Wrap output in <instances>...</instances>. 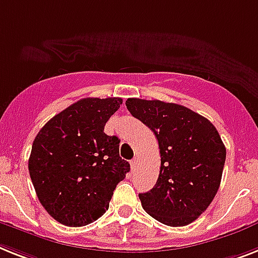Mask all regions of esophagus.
Returning a JSON list of instances; mask_svg holds the SVG:
<instances>
[{
	"label": "esophagus",
	"mask_w": 258,
	"mask_h": 258,
	"mask_svg": "<svg viewBox=\"0 0 258 258\" xmlns=\"http://www.w3.org/2000/svg\"><path fill=\"white\" fill-rule=\"evenodd\" d=\"M137 165H138V159L134 158L131 161V166H132V171H134V170L137 169Z\"/></svg>",
	"instance_id": "34e87169"
}]
</instances>
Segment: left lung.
<instances>
[{"mask_svg": "<svg viewBox=\"0 0 258 258\" xmlns=\"http://www.w3.org/2000/svg\"><path fill=\"white\" fill-rule=\"evenodd\" d=\"M132 116L154 132L161 154L155 186L140 194L144 210L170 227L192 223L214 201L225 163V146L206 117L179 104L127 99Z\"/></svg>", "mask_w": 258, "mask_h": 258, "instance_id": "1", "label": "left lung"}]
</instances>
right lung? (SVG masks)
Returning a JSON list of instances; mask_svg holds the SVG:
<instances>
[{"label": "right lung", "instance_id": "obj_1", "mask_svg": "<svg viewBox=\"0 0 258 258\" xmlns=\"http://www.w3.org/2000/svg\"><path fill=\"white\" fill-rule=\"evenodd\" d=\"M120 97H87L61 110L33 142L29 172L44 210L68 227L101 218L131 165L120 157V140L104 126Z\"/></svg>", "mask_w": 258, "mask_h": 258}]
</instances>
